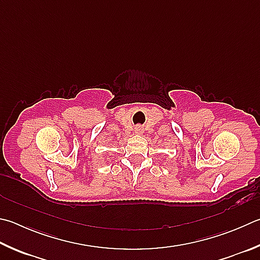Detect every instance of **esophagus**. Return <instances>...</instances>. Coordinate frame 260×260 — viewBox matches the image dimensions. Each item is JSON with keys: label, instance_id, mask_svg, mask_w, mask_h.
<instances>
[{"label": "esophagus", "instance_id": "obj_1", "mask_svg": "<svg viewBox=\"0 0 260 260\" xmlns=\"http://www.w3.org/2000/svg\"><path fill=\"white\" fill-rule=\"evenodd\" d=\"M135 133L136 134H142L143 133V128L141 126H136L135 127Z\"/></svg>", "mask_w": 260, "mask_h": 260}]
</instances>
